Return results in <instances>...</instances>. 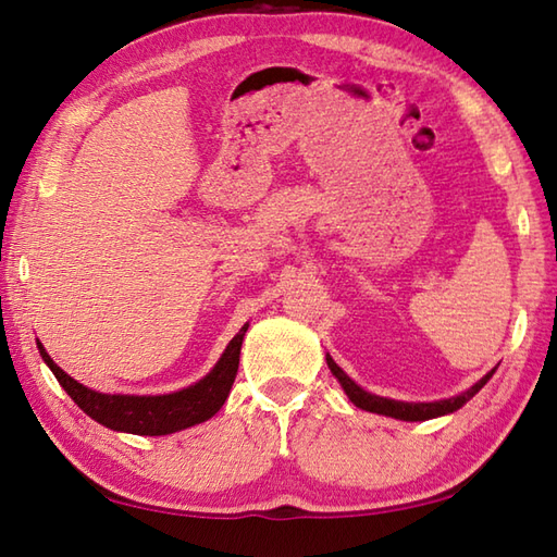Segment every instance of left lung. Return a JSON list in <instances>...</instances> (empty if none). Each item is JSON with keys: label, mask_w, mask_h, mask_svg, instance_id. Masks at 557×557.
<instances>
[{"label": "left lung", "mask_w": 557, "mask_h": 557, "mask_svg": "<svg viewBox=\"0 0 557 557\" xmlns=\"http://www.w3.org/2000/svg\"><path fill=\"white\" fill-rule=\"evenodd\" d=\"M325 361H327V369L333 371V375L337 377L342 389H345L347 397L354 401V405H357L363 411L383 413V417H393V419H399V421H429V419H435V417H445V413H453V411L465 407L467 401L474 397L495 373V369L488 371L476 385H471L467 393L455 395V397L437 399V401H399V399H387V397H377L373 393H366L363 387H359L345 371L339 369L330 354L325 357Z\"/></svg>", "instance_id": "8db88e82"}]
</instances>
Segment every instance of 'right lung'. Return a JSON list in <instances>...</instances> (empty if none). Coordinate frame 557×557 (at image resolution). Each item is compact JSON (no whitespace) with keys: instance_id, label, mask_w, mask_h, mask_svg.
I'll return each mask as SVG.
<instances>
[{"instance_id":"add662e5","label":"right lung","mask_w":557,"mask_h":557,"mask_svg":"<svg viewBox=\"0 0 557 557\" xmlns=\"http://www.w3.org/2000/svg\"><path fill=\"white\" fill-rule=\"evenodd\" d=\"M248 323L232 337L220 361L206 377L184 389L170 395H104L74 381L50 359V354L38 342L42 361L50 366L54 377L66 389V395L88 413L90 419L108 425L112 431L134 433V435H170L184 431L188 425L203 423L215 417L227 399L232 383L239 371L242 342Z\"/></svg>"}]
</instances>
